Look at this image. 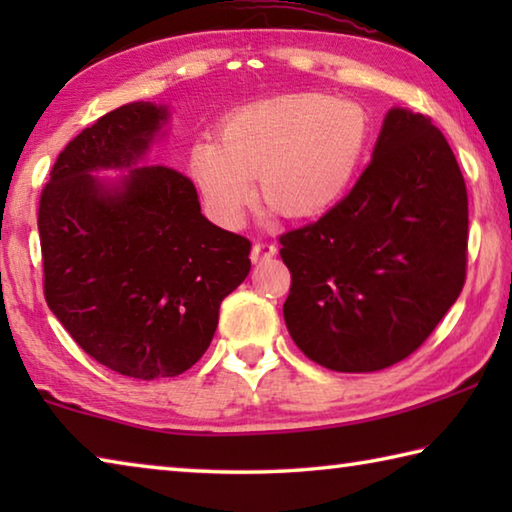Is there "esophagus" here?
I'll list each match as a JSON object with an SVG mask.
<instances>
[{
	"instance_id": "esophagus-1",
	"label": "esophagus",
	"mask_w": 512,
	"mask_h": 512,
	"mask_svg": "<svg viewBox=\"0 0 512 512\" xmlns=\"http://www.w3.org/2000/svg\"><path fill=\"white\" fill-rule=\"evenodd\" d=\"M277 253L275 244H266V241H262V244H255L253 246V253H250V259L253 262H266V259H273Z\"/></svg>"
}]
</instances>
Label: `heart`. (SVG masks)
<instances>
[{
    "instance_id": "heart-1",
    "label": "heart",
    "mask_w": 512,
    "mask_h": 512,
    "mask_svg": "<svg viewBox=\"0 0 512 512\" xmlns=\"http://www.w3.org/2000/svg\"><path fill=\"white\" fill-rule=\"evenodd\" d=\"M370 115L352 99L320 92L253 103L225 119L219 144L198 142L192 176L223 225L244 221L259 196L284 216L309 219L341 201L370 142Z\"/></svg>"
}]
</instances>
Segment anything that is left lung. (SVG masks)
<instances>
[{
	"instance_id": "obj_1",
	"label": "left lung",
	"mask_w": 512,
	"mask_h": 512,
	"mask_svg": "<svg viewBox=\"0 0 512 512\" xmlns=\"http://www.w3.org/2000/svg\"><path fill=\"white\" fill-rule=\"evenodd\" d=\"M280 244L284 323L311 361L375 372L406 359L465 284L467 189L445 135L391 108L350 194Z\"/></svg>"
}]
</instances>
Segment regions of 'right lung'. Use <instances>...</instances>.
I'll use <instances>...</instances> for the list:
<instances>
[{"label":"right lung","mask_w":512,"mask_h":512,"mask_svg":"<svg viewBox=\"0 0 512 512\" xmlns=\"http://www.w3.org/2000/svg\"><path fill=\"white\" fill-rule=\"evenodd\" d=\"M167 119L149 101L97 119L58 155L38 210L49 309L94 361L146 381L203 357L250 271V241L205 219L192 180L142 164Z\"/></svg>","instance_id":"add662e5"}]
</instances>
